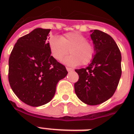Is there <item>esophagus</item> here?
<instances>
[{"label":"esophagus","mask_w":134,"mask_h":134,"mask_svg":"<svg viewBox=\"0 0 134 134\" xmlns=\"http://www.w3.org/2000/svg\"><path fill=\"white\" fill-rule=\"evenodd\" d=\"M66 69L68 71H73V69L72 68H70V67H66Z\"/></svg>","instance_id":"obj_1"}]
</instances>
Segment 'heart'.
Wrapping results in <instances>:
<instances>
[{"label": "heart", "instance_id": "heart-1", "mask_svg": "<svg viewBox=\"0 0 134 134\" xmlns=\"http://www.w3.org/2000/svg\"><path fill=\"white\" fill-rule=\"evenodd\" d=\"M51 53L56 60H61L68 53L71 55L67 57L63 63L69 66L85 65L93 59L94 47L83 35L78 32L66 33L60 37H53L48 41Z\"/></svg>", "mask_w": 134, "mask_h": 134}]
</instances>
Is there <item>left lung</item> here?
I'll list each match as a JSON object with an SVG mask.
<instances>
[{"instance_id": "obj_1", "label": "left lung", "mask_w": 134, "mask_h": 134, "mask_svg": "<svg viewBox=\"0 0 134 134\" xmlns=\"http://www.w3.org/2000/svg\"><path fill=\"white\" fill-rule=\"evenodd\" d=\"M90 32L95 54L86 68L75 69L79 79L74 83V90L83 103L98 105L110 99L116 90L122 74V56L109 35L99 30Z\"/></svg>"}]
</instances>
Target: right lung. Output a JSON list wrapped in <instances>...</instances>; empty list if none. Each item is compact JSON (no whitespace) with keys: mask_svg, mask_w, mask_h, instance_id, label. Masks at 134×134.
I'll use <instances>...</instances> for the list:
<instances>
[{"mask_svg":"<svg viewBox=\"0 0 134 134\" xmlns=\"http://www.w3.org/2000/svg\"><path fill=\"white\" fill-rule=\"evenodd\" d=\"M50 30L38 28L20 37L9 56L10 87L29 106L37 107L50 102L57 83L68 73L65 66L51 55L47 41Z\"/></svg>","mask_w":134,"mask_h":134,"instance_id":"1","label":"right lung"}]
</instances>
